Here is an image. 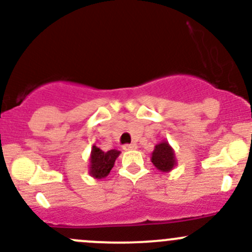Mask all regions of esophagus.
<instances>
[{
  "label": "esophagus",
  "instance_id": "obj_1",
  "mask_svg": "<svg viewBox=\"0 0 252 252\" xmlns=\"http://www.w3.org/2000/svg\"><path fill=\"white\" fill-rule=\"evenodd\" d=\"M136 144H126V145H124L123 146V150H126V151H128V150H135L136 149Z\"/></svg>",
  "mask_w": 252,
  "mask_h": 252
}]
</instances>
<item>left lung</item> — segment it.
Returning a JSON list of instances; mask_svg holds the SVG:
<instances>
[{"label":"left lung","instance_id":"left-lung-1","mask_svg":"<svg viewBox=\"0 0 252 252\" xmlns=\"http://www.w3.org/2000/svg\"><path fill=\"white\" fill-rule=\"evenodd\" d=\"M152 163L161 172H169L175 166L174 151L169 146L168 142L163 141L156 145L151 157Z\"/></svg>","mask_w":252,"mask_h":252}]
</instances>
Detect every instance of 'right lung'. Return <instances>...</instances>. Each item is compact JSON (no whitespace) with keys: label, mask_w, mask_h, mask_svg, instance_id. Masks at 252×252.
<instances>
[{"label":"right lung","mask_w":252,"mask_h":252,"mask_svg":"<svg viewBox=\"0 0 252 252\" xmlns=\"http://www.w3.org/2000/svg\"><path fill=\"white\" fill-rule=\"evenodd\" d=\"M118 155V150H110L105 152L94 146L90 157V174L97 179L107 177Z\"/></svg>","instance_id":"right-lung-1"}]
</instances>
